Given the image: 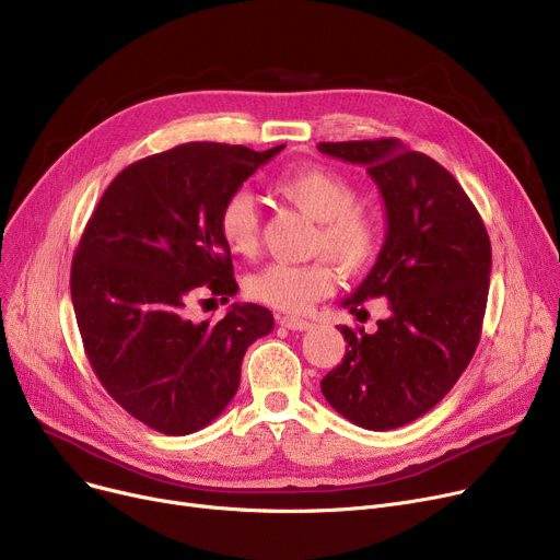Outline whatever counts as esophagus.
Segmentation results:
<instances>
[{"label": "esophagus", "mask_w": 560, "mask_h": 560, "mask_svg": "<svg viewBox=\"0 0 560 560\" xmlns=\"http://www.w3.org/2000/svg\"><path fill=\"white\" fill-rule=\"evenodd\" d=\"M279 324L290 328V330H308V328H313V322L302 319V317H292V315H279Z\"/></svg>", "instance_id": "34e87169"}]
</instances>
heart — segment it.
<instances>
[{"mask_svg": "<svg viewBox=\"0 0 560 560\" xmlns=\"http://www.w3.org/2000/svg\"><path fill=\"white\" fill-rule=\"evenodd\" d=\"M270 189L317 220L313 252L330 255L338 268L358 277L376 264L385 243L383 222L376 213L358 207V189L338 171L308 164L285 171L270 182ZM218 234L230 252L252 256L260 241V213L254 198L238 189L218 211ZM338 283L330 259L317 256L306 264L275 260L245 279L249 300L279 311L300 313L330 294Z\"/></svg>", "mask_w": 560, "mask_h": 560, "instance_id": "b5f03b06", "label": "heart"}]
</instances>
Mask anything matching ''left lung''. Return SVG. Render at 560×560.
<instances>
[{"mask_svg":"<svg viewBox=\"0 0 560 560\" xmlns=\"http://www.w3.org/2000/svg\"><path fill=\"white\" fill-rule=\"evenodd\" d=\"M317 148L366 166L387 209L376 266L342 306L360 317L366 300L389 304L374 332L338 326L349 347L322 394L351 423L394 430L430 412L468 366L487 311L491 241L459 182L398 139Z\"/></svg>","mask_w":560,"mask_h":560,"instance_id":"left-lung-1","label":"left lung"}]
</instances>
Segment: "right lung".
Wrapping results in <instances>:
<instances>
[{
    "label": "right lung",
    "mask_w": 560,
    "mask_h": 560,
    "mask_svg": "<svg viewBox=\"0 0 560 560\" xmlns=\"http://www.w3.org/2000/svg\"><path fill=\"white\" fill-rule=\"evenodd\" d=\"M281 151L175 145L124 168L88 220L71 260L88 360L105 392L162 434L209 425L238 389L247 347L275 326L256 304H234L215 324L191 322L189 306L200 292L222 302L236 294L218 211Z\"/></svg>",
    "instance_id": "obj_1"
}]
</instances>
